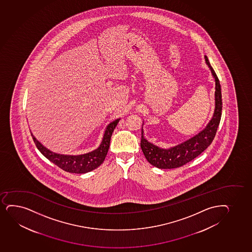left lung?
Listing matches in <instances>:
<instances>
[{
  "instance_id": "1",
  "label": "left lung",
  "mask_w": 252,
  "mask_h": 252,
  "mask_svg": "<svg viewBox=\"0 0 252 252\" xmlns=\"http://www.w3.org/2000/svg\"><path fill=\"white\" fill-rule=\"evenodd\" d=\"M204 58L206 64L211 69L212 75L215 81V107L214 115L204 129L200 131L199 133L191 137V139L169 149H162L150 143L147 139H145L144 131L142 128L140 147L148 161L156 167L159 169H173L183 166L198 157L200 154L203 153L214 140L222 115V94L220 80L209 63L208 57L205 55Z\"/></svg>"
}]
</instances>
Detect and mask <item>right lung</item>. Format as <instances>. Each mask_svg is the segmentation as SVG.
Returning a JSON list of instances; mask_svg holds the SVG:
<instances>
[{
    "mask_svg": "<svg viewBox=\"0 0 252 252\" xmlns=\"http://www.w3.org/2000/svg\"><path fill=\"white\" fill-rule=\"evenodd\" d=\"M120 119H116L114 121L107 125L105 130L104 135L101 142V145L95 151L79 155V156H67V155H61V154L54 153L52 151L48 150L46 147L38 142L32 133V139L34 141L36 147L38 151L46 157L47 159L53 162L55 165L70 173L83 174L95 170L104 161L107 151L110 145L111 137L113 134V130L118 125Z\"/></svg>",
    "mask_w": 252,
    "mask_h": 252,
    "instance_id": "obj_1",
    "label": "right lung"
}]
</instances>
